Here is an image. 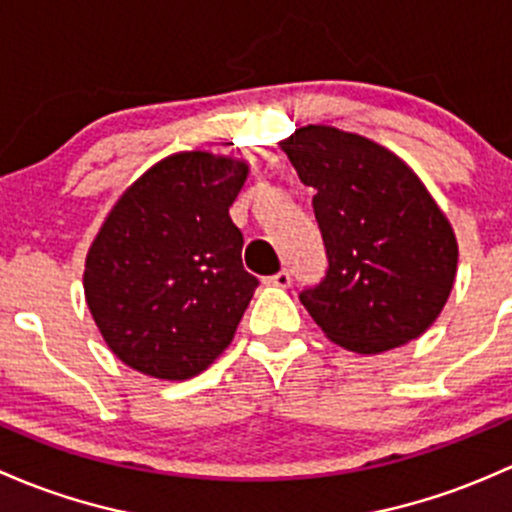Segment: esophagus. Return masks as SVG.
I'll return each instance as SVG.
<instances>
[{
    "mask_svg": "<svg viewBox=\"0 0 512 512\" xmlns=\"http://www.w3.org/2000/svg\"><path fill=\"white\" fill-rule=\"evenodd\" d=\"M263 283H266V286H276V288H288V286H291V273H288V271H286V268H283V271H278V273H273V276L263 278Z\"/></svg>",
    "mask_w": 512,
    "mask_h": 512,
    "instance_id": "esophagus-1",
    "label": "esophagus"
}]
</instances>
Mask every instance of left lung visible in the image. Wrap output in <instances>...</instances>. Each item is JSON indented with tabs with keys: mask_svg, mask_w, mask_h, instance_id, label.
Masks as SVG:
<instances>
[{
	"mask_svg": "<svg viewBox=\"0 0 512 512\" xmlns=\"http://www.w3.org/2000/svg\"><path fill=\"white\" fill-rule=\"evenodd\" d=\"M315 189L328 273L300 303L328 340L379 355L434 325L458 268L451 221L399 155L333 125L278 142Z\"/></svg>",
	"mask_w": 512,
	"mask_h": 512,
	"instance_id": "8db88e82",
	"label": "left lung"
}]
</instances>
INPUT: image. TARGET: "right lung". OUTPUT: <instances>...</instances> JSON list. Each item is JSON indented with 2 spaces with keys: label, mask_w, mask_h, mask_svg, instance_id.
<instances>
[{
  "label": "right lung",
  "mask_w": 512,
  "mask_h": 512,
  "mask_svg": "<svg viewBox=\"0 0 512 512\" xmlns=\"http://www.w3.org/2000/svg\"><path fill=\"white\" fill-rule=\"evenodd\" d=\"M246 177L236 157L175 152L113 204L88 249L83 291L120 362L182 382L231 345L258 286L229 217Z\"/></svg>",
  "instance_id": "add662e5"
}]
</instances>
